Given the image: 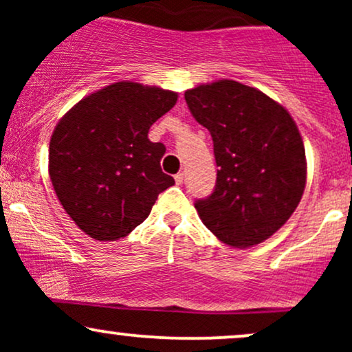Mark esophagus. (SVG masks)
I'll use <instances>...</instances> for the list:
<instances>
[{
	"label": "esophagus",
	"mask_w": 352,
	"mask_h": 352,
	"mask_svg": "<svg viewBox=\"0 0 352 352\" xmlns=\"http://www.w3.org/2000/svg\"><path fill=\"white\" fill-rule=\"evenodd\" d=\"M182 182H184V173H177V175H175V184L177 185H182Z\"/></svg>",
	"instance_id": "1"
}]
</instances>
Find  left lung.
Returning a JSON list of instances; mask_svg holds the SVG:
<instances>
[{
    "instance_id": "1",
    "label": "left lung",
    "mask_w": 352,
    "mask_h": 352,
    "mask_svg": "<svg viewBox=\"0 0 352 352\" xmlns=\"http://www.w3.org/2000/svg\"><path fill=\"white\" fill-rule=\"evenodd\" d=\"M185 100L212 135L218 167L212 195L195 201L201 221L235 248L261 243L305 192V145L293 117L258 89L228 79L188 89Z\"/></svg>"
}]
</instances>
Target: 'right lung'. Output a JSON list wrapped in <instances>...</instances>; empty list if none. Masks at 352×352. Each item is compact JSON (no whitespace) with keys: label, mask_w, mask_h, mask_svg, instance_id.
Wrapping results in <instances>:
<instances>
[{"label":"right lung","mask_w":352,"mask_h":352,"mask_svg":"<svg viewBox=\"0 0 352 352\" xmlns=\"http://www.w3.org/2000/svg\"><path fill=\"white\" fill-rule=\"evenodd\" d=\"M177 92L111 84L79 100L56 125L50 177L74 223L99 241L127 236L175 180L162 172L165 145L148 129L175 106Z\"/></svg>","instance_id":"obj_1"}]
</instances>
